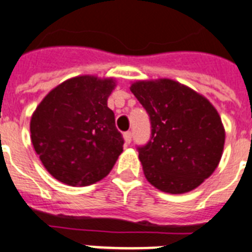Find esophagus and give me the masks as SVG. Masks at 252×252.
I'll list each match as a JSON object with an SVG mask.
<instances>
[{"label":"esophagus","mask_w":252,"mask_h":252,"mask_svg":"<svg viewBox=\"0 0 252 252\" xmlns=\"http://www.w3.org/2000/svg\"><path fill=\"white\" fill-rule=\"evenodd\" d=\"M124 139L127 144H130L131 140H132V132H131V131H126V132H124Z\"/></svg>","instance_id":"esophagus-1"}]
</instances>
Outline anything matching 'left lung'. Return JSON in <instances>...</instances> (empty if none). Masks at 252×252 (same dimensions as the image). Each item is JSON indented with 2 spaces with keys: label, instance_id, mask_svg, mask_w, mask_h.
I'll return each instance as SVG.
<instances>
[{
  "label": "left lung",
  "instance_id": "1",
  "mask_svg": "<svg viewBox=\"0 0 252 252\" xmlns=\"http://www.w3.org/2000/svg\"><path fill=\"white\" fill-rule=\"evenodd\" d=\"M130 90L151 121V138L138 147L147 180L172 194L197 188L223 153L225 132L215 108L172 80L140 81Z\"/></svg>",
  "mask_w": 252,
  "mask_h": 252
}]
</instances>
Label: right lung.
Returning a JSON list of instances; mask_svg holds the SVG:
<instances>
[{
    "instance_id": "1",
    "label": "right lung",
    "mask_w": 252,
    "mask_h": 252,
    "mask_svg": "<svg viewBox=\"0 0 252 252\" xmlns=\"http://www.w3.org/2000/svg\"><path fill=\"white\" fill-rule=\"evenodd\" d=\"M116 84L74 77L47 94L31 120V139L47 171L59 182L86 187L111 172L124 138L107 105Z\"/></svg>"
}]
</instances>
